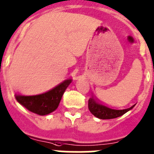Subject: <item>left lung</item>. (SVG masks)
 I'll list each match as a JSON object with an SVG mask.
<instances>
[{
  "label": "left lung",
  "mask_w": 154,
  "mask_h": 154,
  "mask_svg": "<svg viewBox=\"0 0 154 154\" xmlns=\"http://www.w3.org/2000/svg\"><path fill=\"white\" fill-rule=\"evenodd\" d=\"M134 106L135 105H134L131 108L118 109L101 104L93 96L88 99V109L93 115L100 119H112L118 118L132 109Z\"/></svg>",
  "instance_id": "obj_1"
}]
</instances>
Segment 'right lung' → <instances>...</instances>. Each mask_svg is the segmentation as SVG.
Masks as SVG:
<instances>
[{"mask_svg":"<svg viewBox=\"0 0 154 154\" xmlns=\"http://www.w3.org/2000/svg\"><path fill=\"white\" fill-rule=\"evenodd\" d=\"M71 82L72 79H69L43 94L31 96L15 94V98L20 105H23L31 112L39 115H46L58 108L63 93Z\"/></svg>","mask_w":154,"mask_h":154,"instance_id":"add662e5","label":"right lung"}]
</instances>
